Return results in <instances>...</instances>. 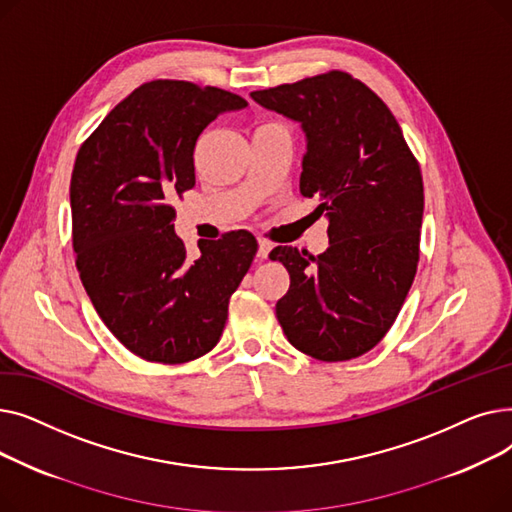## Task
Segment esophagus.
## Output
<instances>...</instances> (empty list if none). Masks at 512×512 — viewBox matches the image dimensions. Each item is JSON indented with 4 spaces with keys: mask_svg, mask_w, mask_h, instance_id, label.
Masks as SVG:
<instances>
[{
    "mask_svg": "<svg viewBox=\"0 0 512 512\" xmlns=\"http://www.w3.org/2000/svg\"><path fill=\"white\" fill-rule=\"evenodd\" d=\"M270 251H272V242L265 240V238H259V251H257V255L261 259H265L267 255H270Z\"/></svg>",
    "mask_w": 512,
    "mask_h": 512,
    "instance_id": "obj_1",
    "label": "esophagus"
}]
</instances>
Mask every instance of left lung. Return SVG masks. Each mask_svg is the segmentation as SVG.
I'll return each mask as SVG.
<instances>
[{
	"instance_id": "8db88e82",
	"label": "left lung",
	"mask_w": 512,
	"mask_h": 512,
	"mask_svg": "<svg viewBox=\"0 0 512 512\" xmlns=\"http://www.w3.org/2000/svg\"><path fill=\"white\" fill-rule=\"evenodd\" d=\"M251 97L307 137L301 195L326 213L330 247H276L290 288L276 303L288 342L319 361L365 355L392 328L415 280L423 180L388 105L361 80L330 70Z\"/></svg>"
}]
</instances>
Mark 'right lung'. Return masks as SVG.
I'll return each mask as SVG.
<instances>
[{"label": "right lung", "mask_w": 512, "mask_h": 512, "mask_svg": "<svg viewBox=\"0 0 512 512\" xmlns=\"http://www.w3.org/2000/svg\"><path fill=\"white\" fill-rule=\"evenodd\" d=\"M240 95L186 80L134 89L80 145L72 180L76 267L101 321L137 357L178 365L218 344L257 240L247 230L199 240L188 255L172 201L195 186L199 134Z\"/></svg>", "instance_id": "obj_1"}]
</instances>
